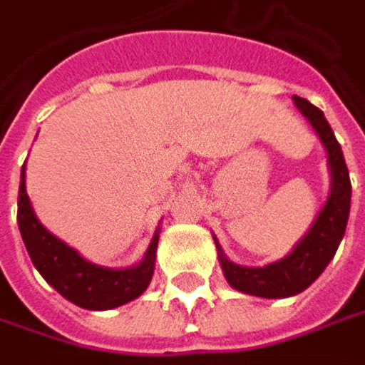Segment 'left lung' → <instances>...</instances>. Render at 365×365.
<instances>
[{
  "label": "left lung",
  "mask_w": 365,
  "mask_h": 365,
  "mask_svg": "<svg viewBox=\"0 0 365 365\" xmlns=\"http://www.w3.org/2000/svg\"><path fill=\"white\" fill-rule=\"evenodd\" d=\"M295 106L307 118L316 135L324 145L328 153V170H330V193L324 207L320 210L318 218L309 226V230L297 241L282 259L266 264V266H241L230 262L222 251L218 239L216 249L220 257L222 272L226 276L228 284L245 295L264 297V299H282L293 297L305 291L334 257L336 249L345 237V228L349 220L351 207V180L349 170L343 158V149L336 141L330 124L326 122L320 108L312 106L307 99L293 95Z\"/></svg>",
  "instance_id": "1"
}]
</instances>
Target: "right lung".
Listing matches in <instances>:
<instances>
[{"label":"right lung","instance_id":"add662e5","mask_svg":"<svg viewBox=\"0 0 365 365\" xmlns=\"http://www.w3.org/2000/svg\"><path fill=\"white\" fill-rule=\"evenodd\" d=\"M24 178L26 172L22 166L18 189V228L35 268L64 299L83 309L103 312L143 295L155 268L160 230H155L139 264L118 270L97 266L41 224L26 195Z\"/></svg>","mask_w":365,"mask_h":365}]
</instances>
